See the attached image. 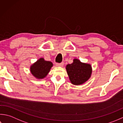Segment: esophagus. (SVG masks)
<instances>
[{"label": "esophagus", "mask_w": 123, "mask_h": 123, "mask_svg": "<svg viewBox=\"0 0 123 123\" xmlns=\"http://www.w3.org/2000/svg\"><path fill=\"white\" fill-rule=\"evenodd\" d=\"M56 65L57 66L62 67V66H63V65H64V63H63V62H62V63H60V64H59V63H57V64H56Z\"/></svg>", "instance_id": "1"}]
</instances>
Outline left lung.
<instances>
[{"label": "left lung", "instance_id": "8db88e82", "mask_svg": "<svg viewBox=\"0 0 123 123\" xmlns=\"http://www.w3.org/2000/svg\"><path fill=\"white\" fill-rule=\"evenodd\" d=\"M66 69L71 83L80 86L87 82L91 76L92 68L91 64L82 62L74 58L71 64L66 65Z\"/></svg>", "mask_w": 123, "mask_h": 123}]
</instances>
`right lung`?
Here are the masks:
<instances>
[{
    "instance_id": "obj_1",
    "label": "right lung",
    "mask_w": 123,
    "mask_h": 123,
    "mask_svg": "<svg viewBox=\"0 0 123 123\" xmlns=\"http://www.w3.org/2000/svg\"><path fill=\"white\" fill-rule=\"evenodd\" d=\"M53 64L51 62L45 61L43 58H40L30 66V72L37 79L45 78L48 74Z\"/></svg>"
}]
</instances>
